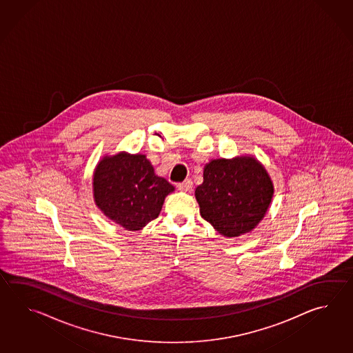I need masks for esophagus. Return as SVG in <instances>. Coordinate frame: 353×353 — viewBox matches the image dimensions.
<instances>
[{"label": "esophagus", "instance_id": "obj_1", "mask_svg": "<svg viewBox=\"0 0 353 353\" xmlns=\"http://www.w3.org/2000/svg\"><path fill=\"white\" fill-rule=\"evenodd\" d=\"M178 189H179L180 192L189 193V192L193 190V181L190 179H185L183 183L178 184Z\"/></svg>", "mask_w": 353, "mask_h": 353}]
</instances>
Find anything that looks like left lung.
Masks as SVG:
<instances>
[{
	"label": "left lung",
	"mask_w": 353,
	"mask_h": 353,
	"mask_svg": "<svg viewBox=\"0 0 353 353\" xmlns=\"http://www.w3.org/2000/svg\"><path fill=\"white\" fill-rule=\"evenodd\" d=\"M272 195L270 175L251 155L210 160L195 189L201 216L228 239L251 232L265 217Z\"/></svg>",
	"instance_id": "obj_1"
}]
</instances>
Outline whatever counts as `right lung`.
Instances as JSON below:
<instances>
[{
    "label": "right lung",
    "instance_id": "1",
    "mask_svg": "<svg viewBox=\"0 0 353 353\" xmlns=\"http://www.w3.org/2000/svg\"><path fill=\"white\" fill-rule=\"evenodd\" d=\"M92 185L98 208L128 231H140L158 218L166 195L175 190L145 155L126 151L101 159Z\"/></svg>",
    "mask_w": 353,
    "mask_h": 353
}]
</instances>
